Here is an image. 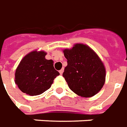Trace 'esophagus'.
I'll list each match as a JSON object with an SVG mask.
<instances>
[{"label": "esophagus", "mask_w": 127, "mask_h": 127, "mask_svg": "<svg viewBox=\"0 0 127 127\" xmlns=\"http://www.w3.org/2000/svg\"><path fill=\"white\" fill-rule=\"evenodd\" d=\"M63 72H64V68H62V69H60V70L59 71L60 74H62L63 73Z\"/></svg>", "instance_id": "esophagus-1"}]
</instances>
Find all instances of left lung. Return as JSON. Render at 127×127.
Here are the masks:
<instances>
[{
    "label": "left lung",
    "instance_id": "8db88e82",
    "mask_svg": "<svg viewBox=\"0 0 127 127\" xmlns=\"http://www.w3.org/2000/svg\"><path fill=\"white\" fill-rule=\"evenodd\" d=\"M67 60L63 76L73 92L84 98L94 96L105 84V69L99 57L84 44L64 50Z\"/></svg>",
    "mask_w": 127,
    "mask_h": 127
}]
</instances>
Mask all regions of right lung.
<instances>
[{
    "label": "right lung",
    "instance_id": "obj_1",
    "mask_svg": "<svg viewBox=\"0 0 127 127\" xmlns=\"http://www.w3.org/2000/svg\"><path fill=\"white\" fill-rule=\"evenodd\" d=\"M44 51H33L24 57L15 72V84L23 93L37 95L49 89L60 73Z\"/></svg>",
    "mask_w": 127,
    "mask_h": 127
}]
</instances>
